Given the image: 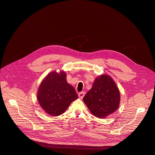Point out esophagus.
I'll list each match as a JSON object with an SVG mask.
<instances>
[{
    "label": "esophagus",
    "mask_w": 155,
    "mask_h": 155,
    "mask_svg": "<svg viewBox=\"0 0 155 155\" xmlns=\"http://www.w3.org/2000/svg\"><path fill=\"white\" fill-rule=\"evenodd\" d=\"M84 94H85V92H84V91L80 92V93L78 94V96H79V98H80V99H83V98L84 97Z\"/></svg>",
    "instance_id": "34e87169"
}]
</instances>
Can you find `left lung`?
Segmentation results:
<instances>
[{"instance_id": "8db88e82", "label": "left lung", "mask_w": 155, "mask_h": 155, "mask_svg": "<svg viewBox=\"0 0 155 155\" xmlns=\"http://www.w3.org/2000/svg\"><path fill=\"white\" fill-rule=\"evenodd\" d=\"M83 101L94 116L105 118L115 112L119 107L120 92L111 77L101 75L95 79Z\"/></svg>"}]
</instances>
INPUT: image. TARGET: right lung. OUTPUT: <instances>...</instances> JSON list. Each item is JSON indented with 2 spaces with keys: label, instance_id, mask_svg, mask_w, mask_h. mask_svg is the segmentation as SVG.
<instances>
[{
  "label": "right lung",
  "instance_id": "right-lung-1",
  "mask_svg": "<svg viewBox=\"0 0 155 155\" xmlns=\"http://www.w3.org/2000/svg\"><path fill=\"white\" fill-rule=\"evenodd\" d=\"M41 107L52 116L62 114L78 98L74 88L66 80V74L51 72L43 80L37 94Z\"/></svg>",
  "mask_w": 155,
  "mask_h": 155
}]
</instances>
